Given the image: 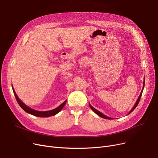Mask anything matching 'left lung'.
Masks as SVG:
<instances>
[{
	"mask_svg": "<svg viewBox=\"0 0 158 158\" xmlns=\"http://www.w3.org/2000/svg\"><path fill=\"white\" fill-rule=\"evenodd\" d=\"M144 85H145V79H144V81H143V88H142V91H141V93H140V96H139V98L137 99V100H136V103H135V106H133V107L131 109V110L130 111V112L128 113V114H130L136 107V106H137V105L139 104V102H140V98H141V97H142V92H143V88H144ZM89 107H90V108L93 110V111L94 112H95L98 115H99L100 117H101V118H104V119H112V118H109V117H108V116H107V115H104L103 114H102V112H100V111H98V110H97V109H94V107H93L91 106V104L89 103Z\"/></svg>",
	"mask_w": 158,
	"mask_h": 158,
	"instance_id": "1",
	"label": "left lung"
}]
</instances>
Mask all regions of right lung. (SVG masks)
<instances>
[{
  "mask_svg": "<svg viewBox=\"0 0 158 158\" xmlns=\"http://www.w3.org/2000/svg\"><path fill=\"white\" fill-rule=\"evenodd\" d=\"M13 93L15 94V96L16 97V99L17 100V102L19 105V106L22 107L26 112H27L30 114L33 115H35V116H37V117L48 118V117L52 116V115H55L56 114H58L63 109V107H64V106L67 102V100H65L64 103H62L60 106H58L57 108H56L53 110H48V111H38V110H35L33 109H31V108L28 107L27 106H26V105L18 98L16 93H15V91L13 87Z\"/></svg>",
  "mask_w": 158,
  "mask_h": 158,
  "instance_id": "1",
  "label": "right lung"
}]
</instances>
